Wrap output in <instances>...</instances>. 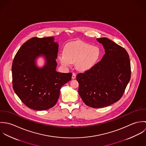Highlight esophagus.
<instances>
[{"label":"esophagus","instance_id":"esophagus-1","mask_svg":"<svg viewBox=\"0 0 146 146\" xmlns=\"http://www.w3.org/2000/svg\"><path fill=\"white\" fill-rule=\"evenodd\" d=\"M76 74H75V73H72V79H75V78H76Z\"/></svg>","mask_w":146,"mask_h":146}]
</instances>
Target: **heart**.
I'll use <instances>...</instances> for the list:
<instances>
[{"mask_svg": "<svg viewBox=\"0 0 146 146\" xmlns=\"http://www.w3.org/2000/svg\"><path fill=\"white\" fill-rule=\"evenodd\" d=\"M100 50L96 46L82 41L68 43L64 48V53H61L58 58L65 67H69L76 62L79 70L85 71L93 67L100 56Z\"/></svg>", "mask_w": 146, "mask_h": 146, "instance_id": "1", "label": "heart"}]
</instances>
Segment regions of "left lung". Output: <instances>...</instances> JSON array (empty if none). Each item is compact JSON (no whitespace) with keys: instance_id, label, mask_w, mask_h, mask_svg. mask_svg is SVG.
Listing matches in <instances>:
<instances>
[{"instance_id":"1","label":"left lung","mask_w":146,"mask_h":146,"mask_svg":"<svg viewBox=\"0 0 146 146\" xmlns=\"http://www.w3.org/2000/svg\"><path fill=\"white\" fill-rule=\"evenodd\" d=\"M105 49L101 61L76 75L84 103L93 108L113 104L122 97L131 77L129 56L125 49L106 38L97 39Z\"/></svg>"}]
</instances>
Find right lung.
Segmentation results:
<instances>
[{"instance_id":"obj_1","label":"right lung","mask_w":146,"mask_h":146,"mask_svg":"<svg viewBox=\"0 0 146 146\" xmlns=\"http://www.w3.org/2000/svg\"><path fill=\"white\" fill-rule=\"evenodd\" d=\"M58 52V44L54 42V37H34L22 44L15 55L12 66L13 88L31 109L43 111L53 107L61 88L71 79L72 73L56 71ZM39 55L46 60L42 68L35 64Z\"/></svg>"}]
</instances>
